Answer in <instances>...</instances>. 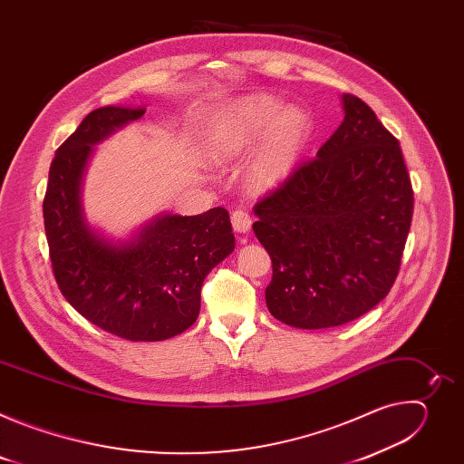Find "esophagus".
<instances>
[{"instance_id": "esophagus-1", "label": "esophagus", "mask_w": 464, "mask_h": 464, "mask_svg": "<svg viewBox=\"0 0 464 464\" xmlns=\"http://www.w3.org/2000/svg\"><path fill=\"white\" fill-rule=\"evenodd\" d=\"M231 224L237 233H247L251 229V218L246 211H235L231 215Z\"/></svg>"}]
</instances>
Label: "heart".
I'll list each match as a JSON object with an SVG mask.
<instances>
[{
    "label": "heart",
    "instance_id": "1",
    "mask_svg": "<svg viewBox=\"0 0 464 464\" xmlns=\"http://www.w3.org/2000/svg\"><path fill=\"white\" fill-rule=\"evenodd\" d=\"M312 136V117L299 104L285 106L274 93H255L231 102L213 122L209 156L217 165L242 160L260 139L246 165V183L258 192L283 187L297 170Z\"/></svg>",
    "mask_w": 464,
    "mask_h": 464
}]
</instances>
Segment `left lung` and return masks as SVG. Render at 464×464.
<instances>
[{
    "label": "left lung",
    "instance_id": "8db88e82",
    "mask_svg": "<svg viewBox=\"0 0 464 464\" xmlns=\"http://www.w3.org/2000/svg\"><path fill=\"white\" fill-rule=\"evenodd\" d=\"M343 122L274 194L253 233L272 256L270 314L295 328L345 324L376 306L399 276L413 188L399 141L358 97Z\"/></svg>",
    "mask_w": 464,
    "mask_h": 464
}]
</instances>
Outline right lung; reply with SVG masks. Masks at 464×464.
Returning <instances> with one entry per match:
<instances>
[{
  "label": "right lung",
  "instance_id": "right-lung-1",
  "mask_svg": "<svg viewBox=\"0 0 464 464\" xmlns=\"http://www.w3.org/2000/svg\"><path fill=\"white\" fill-rule=\"evenodd\" d=\"M145 106H104L84 117L56 150L44 198V224L62 295L88 321L130 342H163L200 314L208 274L235 249L229 213H160L126 240L93 227L82 181L95 145L145 115Z\"/></svg>",
  "mask_w": 464,
  "mask_h": 464
}]
</instances>
